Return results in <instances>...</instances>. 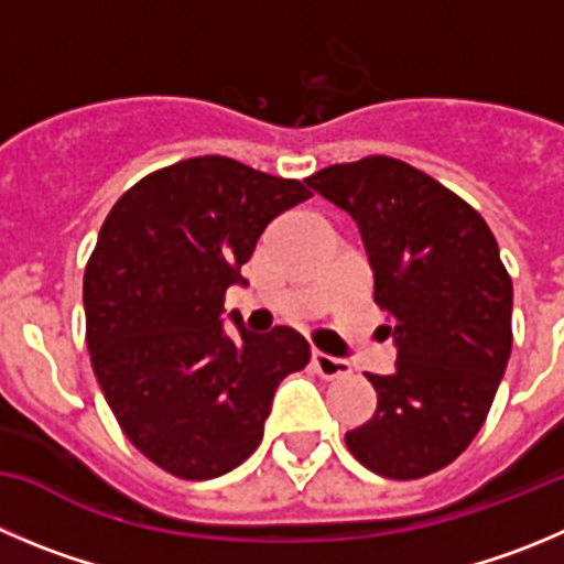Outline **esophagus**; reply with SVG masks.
<instances>
[{
  "label": "esophagus",
  "instance_id": "34e87169",
  "mask_svg": "<svg viewBox=\"0 0 564 564\" xmlns=\"http://www.w3.org/2000/svg\"><path fill=\"white\" fill-rule=\"evenodd\" d=\"M312 367H314V372L323 378L350 376V365H347V361L334 359V356H328V354H319V350H314L312 354Z\"/></svg>",
  "mask_w": 564,
  "mask_h": 564
}]
</instances>
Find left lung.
<instances>
[{
    "instance_id": "8db88e82",
    "label": "left lung",
    "mask_w": 564,
    "mask_h": 564,
    "mask_svg": "<svg viewBox=\"0 0 564 564\" xmlns=\"http://www.w3.org/2000/svg\"><path fill=\"white\" fill-rule=\"evenodd\" d=\"M356 219L376 275V306L398 345L392 376L367 381L378 409L347 431V451L383 478L448 467L487 420L512 354V278L473 205L389 155L306 177Z\"/></svg>"
}]
</instances>
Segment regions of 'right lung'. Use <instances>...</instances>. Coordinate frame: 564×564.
Returning <instances> with one entry per match:
<instances>
[{
    "mask_svg": "<svg viewBox=\"0 0 564 564\" xmlns=\"http://www.w3.org/2000/svg\"><path fill=\"white\" fill-rule=\"evenodd\" d=\"M312 197L225 155L150 172L116 199L83 278L94 376L124 436L186 481L239 467L264 436L278 383L308 341L275 325L228 339L219 314L258 236Z\"/></svg>",
    "mask_w": 564,
    "mask_h": 564,
    "instance_id": "add662e5",
    "label": "right lung"
}]
</instances>
